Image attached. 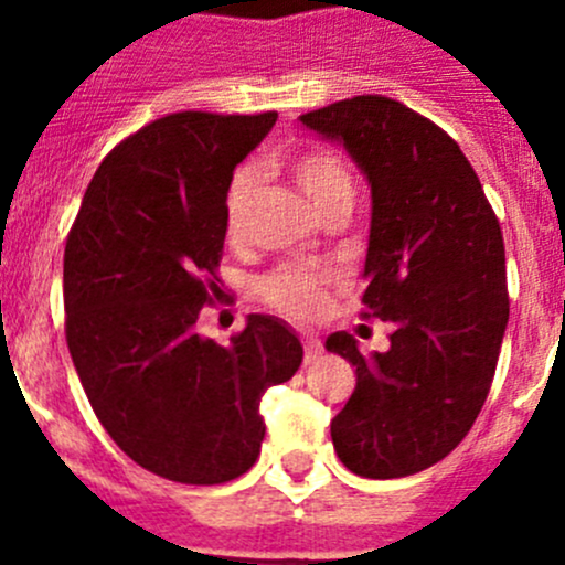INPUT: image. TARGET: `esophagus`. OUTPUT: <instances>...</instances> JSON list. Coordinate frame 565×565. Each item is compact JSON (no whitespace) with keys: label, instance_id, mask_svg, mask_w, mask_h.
Wrapping results in <instances>:
<instances>
[{"label":"esophagus","instance_id":"esophagus-1","mask_svg":"<svg viewBox=\"0 0 565 565\" xmlns=\"http://www.w3.org/2000/svg\"><path fill=\"white\" fill-rule=\"evenodd\" d=\"M322 350H324V347H322V341L317 339V335L303 333V361H306V366H309V363L319 361Z\"/></svg>","mask_w":565,"mask_h":565}]
</instances>
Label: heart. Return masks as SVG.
<instances>
[{"mask_svg": "<svg viewBox=\"0 0 565 565\" xmlns=\"http://www.w3.org/2000/svg\"><path fill=\"white\" fill-rule=\"evenodd\" d=\"M289 174L319 218L333 221L350 215L358 196V182L350 163L339 152L328 150V147H306L289 161ZM256 188H259V180H256L254 169H237L226 185L224 235L232 246L248 241ZM330 284H333V276L324 270L303 265H278L276 270L259 278L256 289H259L262 300L278 315L315 319L324 311Z\"/></svg>", "mask_w": 565, "mask_h": 565, "instance_id": "heart-1", "label": "heart"}]
</instances>
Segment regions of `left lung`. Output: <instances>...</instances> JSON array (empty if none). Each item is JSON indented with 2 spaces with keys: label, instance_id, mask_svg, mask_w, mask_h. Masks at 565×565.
<instances>
[{
  "label": "left lung",
  "instance_id": "8db88e82",
  "mask_svg": "<svg viewBox=\"0 0 565 565\" xmlns=\"http://www.w3.org/2000/svg\"><path fill=\"white\" fill-rule=\"evenodd\" d=\"M300 119L372 182L361 317L391 324L372 358L350 333L324 341L358 377L333 448L363 478L413 476L465 440L492 388L509 322L500 221L457 141L398 100L355 95Z\"/></svg>",
  "mask_w": 565,
  "mask_h": 565
}]
</instances>
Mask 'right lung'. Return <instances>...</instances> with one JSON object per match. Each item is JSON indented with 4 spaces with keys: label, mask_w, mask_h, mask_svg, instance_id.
Segmentation results:
<instances>
[{
    "label": "right lung",
    "mask_w": 565,
    "mask_h": 565,
    "mask_svg": "<svg viewBox=\"0 0 565 565\" xmlns=\"http://www.w3.org/2000/svg\"><path fill=\"white\" fill-rule=\"evenodd\" d=\"M276 111H177L104 158L65 243V339L84 393L119 451L191 487L254 467L259 402L298 372L303 347L250 315L230 344L196 319L221 300L224 196Z\"/></svg>",
    "instance_id": "right-lung-1"
}]
</instances>
